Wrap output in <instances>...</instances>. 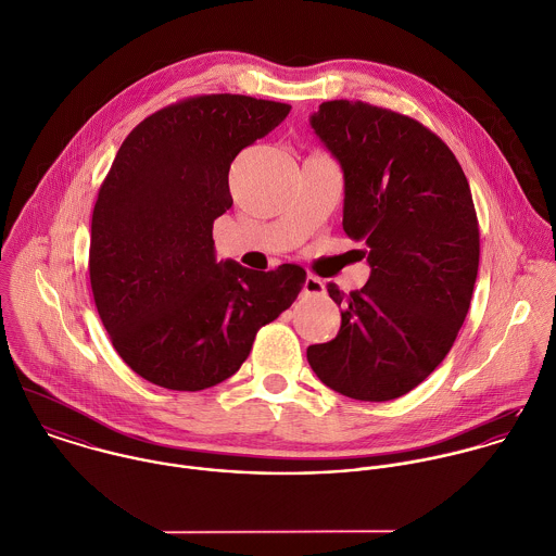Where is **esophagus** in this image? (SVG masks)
Returning <instances> with one entry per match:
<instances>
[{
	"label": "esophagus",
	"instance_id": "obj_1",
	"mask_svg": "<svg viewBox=\"0 0 556 556\" xmlns=\"http://www.w3.org/2000/svg\"><path fill=\"white\" fill-rule=\"evenodd\" d=\"M303 294H305V296H320V294H325V283H323L318 277L309 275V277H305V281H303Z\"/></svg>",
	"mask_w": 556,
	"mask_h": 556
}]
</instances>
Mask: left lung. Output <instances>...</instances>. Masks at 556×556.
I'll use <instances>...</instances> for the list:
<instances>
[{
    "mask_svg": "<svg viewBox=\"0 0 556 556\" xmlns=\"http://www.w3.org/2000/svg\"><path fill=\"white\" fill-rule=\"evenodd\" d=\"M309 124L343 172V231L371 268L343 296L339 333L307 348L337 393L387 402L421 384L451 350L470 307L479 225L468 180L443 139L417 119L329 101Z\"/></svg>",
    "mask_w": 556,
    "mask_h": 556,
    "instance_id": "8db88e82",
    "label": "left lung"
}]
</instances>
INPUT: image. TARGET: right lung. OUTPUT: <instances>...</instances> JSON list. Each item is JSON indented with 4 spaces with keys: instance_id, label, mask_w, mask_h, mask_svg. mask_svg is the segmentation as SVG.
Wrapping results in <instances>:
<instances>
[{
    "instance_id": "1",
    "label": "right lung",
    "mask_w": 556,
    "mask_h": 556,
    "mask_svg": "<svg viewBox=\"0 0 556 556\" xmlns=\"http://www.w3.org/2000/svg\"><path fill=\"white\" fill-rule=\"evenodd\" d=\"M290 105L195 97L152 113L122 141L92 215L90 283L122 361L172 391L236 374L260 327L299 296L296 264L257 273L217 262L213 223L231 206L229 165Z\"/></svg>"
}]
</instances>
